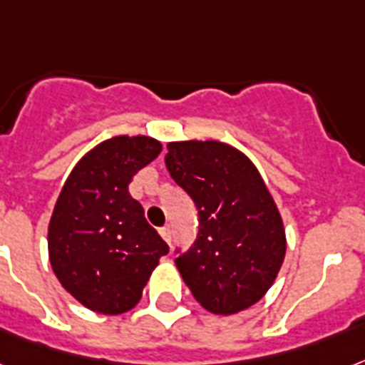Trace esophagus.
Returning <instances> with one entry per match:
<instances>
[{
  "label": "esophagus",
  "instance_id": "34e87169",
  "mask_svg": "<svg viewBox=\"0 0 365 365\" xmlns=\"http://www.w3.org/2000/svg\"><path fill=\"white\" fill-rule=\"evenodd\" d=\"M158 233H160V237H163L164 241H166V243L170 245V237H172V233H170V227H168V226L160 227V230H158Z\"/></svg>",
  "mask_w": 365,
  "mask_h": 365
}]
</instances>
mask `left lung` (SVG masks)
<instances>
[{
  "label": "left lung",
  "instance_id": "obj_1",
  "mask_svg": "<svg viewBox=\"0 0 365 365\" xmlns=\"http://www.w3.org/2000/svg\"><path fill=\"white\" fill-rule=\"evenodd\" d=\"M166 168L199 210V235L176 268L195 300L216 316L257 304L287 252L282 214L245 153L216 139L170 141Z\"/></svg>",
  "mask_w": 365,
  "mask_h": 365
}]
</instances>
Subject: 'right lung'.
<instances>
[{
    "mask_svg": "<svg viewBox=\"0 0 365 365\" xmlns=\"http://www.w3.org/2000/svg\"><path fill=\"white\" fill-rule=\"evenodd\" d=\"M163 151L149 135H115L86 153L66 178L47 227L49 262L61 285L88 310H132L168 245L128 191Z\"/></svg>",
    "mask_w": 365,
    "mask_h": 365,
    "instance_id": "obj_1",
    "label": "right lung"
}]
</instances>
